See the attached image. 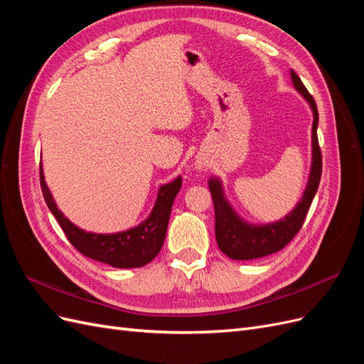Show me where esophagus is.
<instances>
[{"label":"esophagus","instance_id":"1","mask_svg":"<svg viewBox=\"0 0 364 364\" xmlns=\"http://www.w3.org/2000/svg\"><path fill=\"white\" fill-rule=\"evenodd\" d=\"M199 168H200V165H199Z\"/></svg>","mask_w":364,"mask_h":364}]
</instances>
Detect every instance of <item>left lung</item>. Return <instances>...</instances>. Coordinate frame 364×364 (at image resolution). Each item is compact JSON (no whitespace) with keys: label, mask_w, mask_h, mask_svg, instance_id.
<instances>
[{"label":"left lung","mask_w":364,"mask_h":364,"mask_svg":"<svg viewBox=\"0 0 364 364\" xmlns=\"http://www.w3.org/2000/svg\"><path fill=\"white\" fill-rule=\"evenodd\" d=\"M291 80L305 100L310 105L313 111V130H311V142H313V161L310 179H308L306 188L302 194V199L296 205L293 211L281 218L279 222L269 225H249L243 218H240L237 213L229 205L223 196V186L218 179L209 181V191L213 196L214 213H215V238L217 245L225 255L232 259H255L272 255L287 246L294 235L299 232L304 220L306 217L308 209L318 188L322 176V153L318 147L317 139V124H318V112L314 98L306 91L302 80L291 70Z\"/></svg>","instance_id":"left-lung-1"}]
</instances>
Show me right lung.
<instances>
[{
    "label": "right lung",
    "instance_id": "obj_1",
    "mask_svg": "<svg viewBox=\"0 0 364 364\" xmlns=\"http://www.w3.org/2000/svg\"><path fill=\"white\" fill-rule=\"evenodd\" d=\"M41 188L43 199L53 215L56 217L62 230L70 240V243L83 253L85 257L109 264L118 269H134L146 266L155 258L165 240L170 220L171 206L176 194L179 193L182 178H176L173 182L162 185L158 193V199L151 214L136 228H132L118 234H92L73 225L59 209L48 186L43 179L41 167Z\"/></svg>",
    "mask_w": 364,
    "mask_h": 364
}]
</instances>
